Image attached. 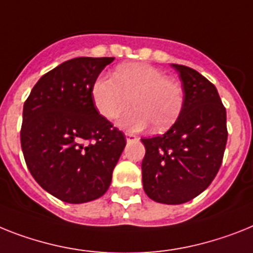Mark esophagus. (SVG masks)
<instances>
[{
  "mask_svg": "<svg viewBox=\"0 0 253 253\" xmlns=\"http://www.w3.org/2000/svg\"><path fill=\"white\" fill-rule=\"evenodd\" d=\"M125 138H126V142H134V141H137V135H134V134H131V133H126V134H125Z\"/></svg>",
  "mask_w": 253,
  "mask_h": 253,
  "instance_id": "obj_1",
  "label": "esophagus"
}]
</instances>
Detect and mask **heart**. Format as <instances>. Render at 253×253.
<instances>
[{"label": "heart", "mask_w": 253, "mask_h": 253, "mask_svg": "<svg viewBox=\"0 0 253 253\" xmlns=\"http://www.w3.org/2000/svg\"><path fill=\"white\" fill-rule=\"evenodd\" d=\"M91 97L97 111L107 120L118 118L131 99L135 108L119 122L129 130H142L151 124L155 130H167L177 122L185 102L178 81L146 63L123 64L116 68L115 77L99 76Z\"/></svg>", "instance_id": "b5f03b06"}]
</instances>
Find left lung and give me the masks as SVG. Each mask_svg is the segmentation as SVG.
<instances>
[{
    "instance_id": "left-lung-1",
    "label": "left lung",
    "mask_w": 253,
    "mask_h": 253,
    "mask_svg": "<svg viewBox=\"0 0 253 253\" xmlns=\"http://www.w3.org/2000/svg\"><path fill=\"white\" fill-rule=\"evenodd\" d=\"M182 81V112L164 134L142 138L143 190L163 204H182L216 177L227 141L226 110L216 86L198 71L172 64Z\"/></svg>"
}]
</instances>
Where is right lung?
I'll use <instances>...</instances> for the list:
<instances>
[{"instance_id": "right-lung-1", "label": "right lung", "mask_w": 253, "mask_h": 253, "mask_svg": "<svg viewBox=\"0 0 253 253\" xmlns=\"http://www.w3.org/2000/svg\"><path fill=\"white\" fill-rule=\"evenodd\" d=\"M115 58H74L43 75L23 107L20 143L37 183L66 203L101 198L126 145L98 114L94 81Z\"/></svg>"}]
</instances>
